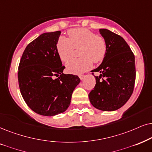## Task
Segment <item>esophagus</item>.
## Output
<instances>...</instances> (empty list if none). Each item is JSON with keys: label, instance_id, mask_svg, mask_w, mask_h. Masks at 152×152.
Returning <instances> with one entry per match:
<instances>
[{"label": "esophagus", "instance_id": "esophagus-1", "mask_svg": "<svg viewBox=\"0 0 152 152\" xmlns=\"http://www.w3.org/2000/svg\"><path fill=\"white\" fill-rule=\"evenodd\" d=\"M85 75H80L79 76V78H80V80H83L84 79V78H85Z\"/></svg>", "mask_w": 152, "mask_h": 152}]
</instances>
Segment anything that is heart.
Wrapping results in <instances>:
<instances>
[{
    "instance_id": "1",
    "label": "heart",
    "mask_w": 152,
    "mask_h": 152,
    "mask_svg": "<svg viewBox=\"0 0 152 152\" xmlns=\"http://www.w3.org/2000/svg\"><path fill=\"white\" fill-rule=\"evenodd\" d=\"M69 38L62 37L58 40L57 50L61 60L67 61L72 57L74 48H82L79 59H72L66 62L68 72L80 74L92 67L94 63L102 62L107 52V44L102 37L86 28H74L68 31Z\"/></svg>"
}]
</instances>
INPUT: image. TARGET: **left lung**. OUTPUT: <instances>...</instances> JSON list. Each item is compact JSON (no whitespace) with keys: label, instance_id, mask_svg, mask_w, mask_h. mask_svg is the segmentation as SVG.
I'll return each mask as SVG.
<instances>
[{"label":"left lung","instance_id":"left-lung-1","mask_svg":"<svg viewBox=\"0 0 152 152\" xmlns=\"http://www.w3.org/2000/svg\"><path fill=\"white\" fill-rule=\"evenodd\" d=\"M107 44V52L102 64L91 71L96 85L89 94L90 102L96 109L114 111L130 98L135 80V57L126 41L110 30L99 29ZM102 79L101 80L100 78Z\"/></svg>","mask_w":152,"mask_h":152}]
</instances>
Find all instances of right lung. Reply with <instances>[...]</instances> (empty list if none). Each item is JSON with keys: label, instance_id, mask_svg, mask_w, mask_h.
Returning a JSON list of instances; mask_svg holds the SVG:
<instances>
[{"label": "right lung", "instance_id": "right-lung-1", "mask_svg": "<svg viewBox=\"0 0 152 152\" xmlns=\"http://www.w3.org/2000/svg\"><path fill=\"white\" fill-rule=\"evenodd\" d=\"M61 31L45 32L26 46L20 60V92L28 107L37 114L54 116L66 111L72 93L80 82L64 74L57 44ZM57 77V78H56Z\"/></svg>", "mask_w": 152, "mask_h": 152}]
</instances>
